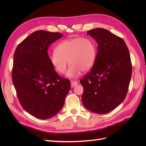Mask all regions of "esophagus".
Listing matches in <instances>:
<instances>
[{
	"label": "esophagus",
	"instance_id": "1",
	"mask_svg": "<svg viewBox=\"0 0 146 146\" xmlns=\"http://www.w3.org/2000/svg\"><path fill=\"white\" fill-rule=\"evenodd\" d=\"M78 85V82H76V81H72L71 82V87H74V86H75L76 85Z\"/></svg>",
	"mask_w": 146,
	"mask_h": 146
}]
</instances>
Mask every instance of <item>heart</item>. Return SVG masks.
Segmentation results:
<instances>
[{"label":"heart","mask_w":146,"mask_h":146,"mask_svg":"<svg viewBox=\"0 0 146 146\" xmlns=\"http://www.w3.org/2000/svg\"><path fill=\"white\" fill-rule=\"evenodd\" d=\"M56 52L49 55V61L58 73L65 72L68 61L70 66L66 71L68 78H76L90 70L97 56V49L92 39L76 38L60 42L55 49Z\"/></svg>","instance_id":"b5f03b06"}]
</instances>
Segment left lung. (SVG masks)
I'll return each mask as SVG.
<instances>
[{
	"label": "left lung",
	"mask_w": 146,
	"mask_h": 146,
	"mask_svg": "<svg viewBox=\"0 0 146 146\" xmlns=\"http://www.w3.org/2000/svg\"><path fill=\"white\" fill-rule=\"evenodd\" d=\"M98 44L92 70L80 83L83 86L82 103L93 112H110L124 100L132 76V64L125 42L103 28L88 31Z\"/></svg>",
	"instance_id": "8db88e82"
}]
</instances>
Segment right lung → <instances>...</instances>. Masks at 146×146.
I'll return each instance as SVG.
<instances>
[{
  "label": "right lung",
  "mask_w": 146,
  "mask_h": 146,
  "mask_svg": "<svg viewBox=\"0 0 146 146\" xmlns=\"http://www.w3.org/2000/svg\"><path fill=\"white\" fill-rule=\"evenodd\" d=\"M63 37L39 30L24 39L14 54L12 79L27 112L40 119L54 117L63 108L70 82L59 76L49 61L48 47Z\"/></svg>",
  "instance_id": "add662e5"
}]
</instances>
